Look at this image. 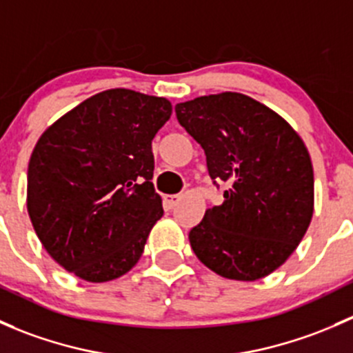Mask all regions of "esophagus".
Returning a JSON list of instances; mask_svg holds the SVG:
<instances>
[{
	"mask_svg": "<svg viewBox=\"0 0 353 353\" xmlns=\"http://www.w3.org/2000/svg\"><path fill=\"white\" fill-rule=\"evenodd\" d=\"M181 199V194H167V196H163V201H165L167 208H174V206L179 203Z\"/></svg>",
	"mask_w": 353,
	"mask_h": 353,
	"instance_id": "esophagus-1",
	"label": "esophagus"
}]
</instances>
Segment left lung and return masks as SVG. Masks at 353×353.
<instances>
[{"label": "left lung", "mask_w": 353, "mask_h": 353, "mask_svg": "<svg viewBox=\"0 0 353 353\" xmlns=\"http://www.w3.org/2000/svg\"><path fill=\"white\" fill-rule=\"evenodd\" d=\"M181 126L201 145L223 203L190 230L212 272L254 282L287 261L314 206V174L304 141L283 117L248 95L223 92L176 105Z\"/></svg>", "instance_id": "obj_1"}]
</instances>
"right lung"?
<instances>
[{
  "instance_id": "right-lung-1",
  "label": "right lung",
  "mask_w": 353,
  "mask_h": 353,
  "mask_svg": "<svg viewBox=\"0 0 353 353\" xmlns=\"http://www.w3.org/2000/svg\"><path fill=\"white\" fill-rule=\"evenodd\" d=\"M167 99L112 88L42 133L27 172V210L46 251L66 272L101 283L130 272L163 215L152 140Z\"/></svg>"
}]
</instances>
